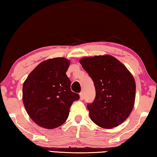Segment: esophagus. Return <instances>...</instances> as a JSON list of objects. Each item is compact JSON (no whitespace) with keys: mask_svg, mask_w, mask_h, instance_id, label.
Here are the masks:
<instances>
[{"mask_svg":"<svg viewBox=\"0 0 157 157\" xmlns=\"http://www.w3.org/2000/svg\"><path fill=\"white\" fill-rule=\"evenodd\" d=\"M79 96H80V99H81V100H83V99H84L83 93H80V94H79Z\"/></svg>","mask_w":157,"mask_h":157,"instance_id":"34e87169","label":"esophagus"}]
</instances>
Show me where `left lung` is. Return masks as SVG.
Listing matches in <instances>:
<instances>
[{"label": "left lung", "instance_id": "left-lung-1", "mask_svg": "<svg viewBox=\"0 0 157 157\" xmlns=\"http://www.w3.org/2000/svg\"><path fill=\"white\" fill-rule=\"evenodd\" d=\"M79 62L95 89V100L87 104L92 121L106 129L123 123L134 105L136 83L132 74L110 55L84 57Z\"/></svg>", "mask_w": 157, "mask_h": 157}]
</instances>
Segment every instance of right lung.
<instances>
[{"label": "right lung", "instance_id": "right-lung-1", "mask_svg": "<svg viewBox=\"0 0 157 157\" xmlns=\"http://www.w3.org/2000/svg\"><path fill=\"white\" fill-rule=\"evenodd\" d=\"M70 61L57 57L44 61L29 74L23 85V101L34 123L46 129L61 126L68 118L71 105L79 99L71 90L66 75Z\"/></svg>", "mask_w": 157, "mask_h": 157}]
</instances>
